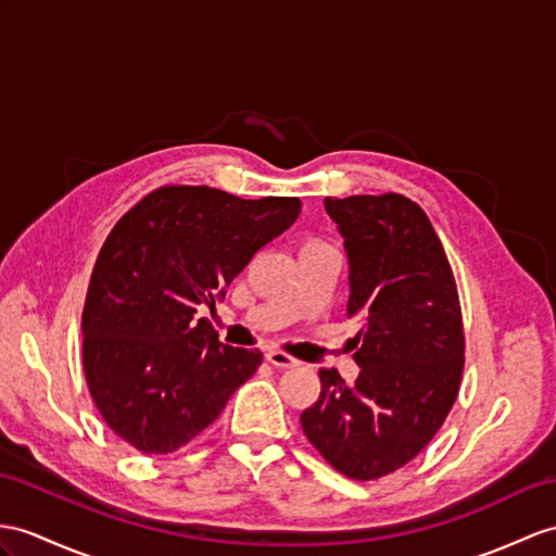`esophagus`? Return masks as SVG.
Returning a JSON list of instances; mask_svg holds the SVG:
<instances>
[{
	"instance_id": "obj_1",
	"label": "esophagus",
	"mask_w": 556,
	"mask_h": 556,
	"mask_svg": "<svg viewBox=\"0 0 556 556\" xmlns=\"http://www.w3.org/2000/svg\"><path fill=\"white\" fill-rule=\"evenodd\" d=\"M266 361L270 365H276V368H296V365H300V361L288 356V354H282V351H276V349L266 351Z\"/></svg>"
}]
</instances>
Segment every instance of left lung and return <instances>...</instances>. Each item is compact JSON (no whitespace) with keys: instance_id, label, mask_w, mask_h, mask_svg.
Segmentation results:
<instances>
[{"instance_id":"1","label":"left lung","mask_w":556,"mask_h":556,"mask_svg":"<svg viewBox=\"0 0 556 556\" xmlns=\"http://www.w3.org/2000/svg\"><path fill=\"white\" fill-rule=\"evenodd\" d=\"M349 260L346 318L358 377L320 368V396L302 413L306 439L356 481L387 477L434 439L465 365L463 314L441 240L399 193L325 198Z\"/></svg>"}]
</instances>
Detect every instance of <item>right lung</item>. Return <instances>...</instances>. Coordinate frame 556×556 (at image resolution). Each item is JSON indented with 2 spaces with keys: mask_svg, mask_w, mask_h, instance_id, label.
<instances>
[{
  "mask_svg": "<svg viewBox=\"0 0 556 556\" xmlns=\"http://www.w3.org/2000/svg\"><path fill=\"white\" fill-rule=\"evenodd\" d=\"M300 212V198L165 186L115 224L91 274L83 349L91 399L122 441L146 455L174 453L260 368L262 351L219 342L195 314L224 302L254 252Z\"/></svg>",
  "mask_w": 556,
  "mask_h": 556,
  "instance_id": "obj_1",
  "label": "right lung"
}]
</instances>
